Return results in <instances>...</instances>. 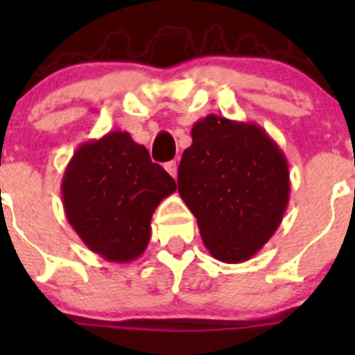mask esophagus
<instances>
[{"label":"esophagus","instance_id":"34e87169","mask_svg":"<svg viewBox=\"0 0 355 355\" xmlns=\"http://www.w3.org/2000/svg\"><path fill=\"white\" fill-rule=\"evenodd\" d=\"M165 171H167L168 174H171L172 178H174V180H175V175H178V163H175V162L165 163Z\"/></svg>","mask_w":355,"mask_h":355}]
</instances>
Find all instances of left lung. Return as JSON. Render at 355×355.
Segmentation results:
<instances>
[{
	"label": "left lung",
	"instance_id": "8db88e82",
	"mask_svg": "<svg viewBox=\"0 0 355 355\" xmlns=\"http://www.w3.org/2000/svg\"><path fill=\"white\" fill-rule=\"evenodd\" d=\"M178 192L213 258L243 263L283 222L290 200L288 159L261 126L211 114L193 124Z\"/></svg>",
	"mask_w": 355,
	"mask_h": 355
}]
</instances>
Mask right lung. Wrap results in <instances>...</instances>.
<instances>
[{"mask_svg": "<svg viewBox=\"0 0 355 355\" xmlns=\"http://www.w3.org/2000/svg\"><path fill=\"white\" fill-rule=\"evenodd\" d=\"M175 181L128 131H110L76 149L62 180L65 216L92 252L112 263L142 256L150 218Z\"/></svg>", "mask_w": 355, "mask_h": 355, "instance_id": "right-lung-1", "label": "right lung"}]
</instances>
